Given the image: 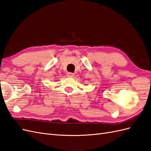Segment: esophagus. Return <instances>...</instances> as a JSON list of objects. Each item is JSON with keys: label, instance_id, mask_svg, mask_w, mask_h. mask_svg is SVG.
<instances>
[{"label": "esophagus", "instance_id": "esophagus-1", "mask_svg": "<svg viewBox=\"0 0 151 151\" xmlns=\"http://www.w3.org/2000/svg\"><path fill=\"white\" fill-rule=\"evenodd\" d=\"M67 76L68 77H72L74 76V74H73V73H72V72H67Z\"/></svg>", "mask_w": 151, "mask_h": 151}]
</instances>
